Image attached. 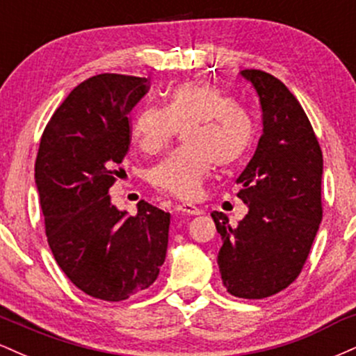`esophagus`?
Instances as JSON below:
<instances>
[{
	"instance_id": "34e87169",
	"label": "esophagus",
	"mask_w": 356,
	"mask_h": 356,
	"mask_svg": "<svg viewBox=\"0 0 356 356\" xmlns=\"http://www.w3.org/2000/svg\"><path fill=\"white\" fill-rule=\"evenodd\" d=\"M175 209H177L179 212H184V214H191V216H199V214H202V209L201 207H197V206H194V204H179L177 207H175Z\"/></svg>"
}]
</instances>
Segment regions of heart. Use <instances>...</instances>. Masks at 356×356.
<instances>
[{
    "instance_id": "1",
    "label": "heart",
    "mask_w": 356,
    "mask_h": 356,
    "mask_svg": "<svg viewBox=\"0 0 356 356\" xmlns=\"http://www.w3.org/2000/svg\"><path fill=\"white\" fill-rule=\"evenodd\" d=\"M186 149L175 150L152 170V184L181 199H194L209 177L214 162L236 164L252 142V120L241 105L219 88L197 81L175 85L164 107L145 105L132 120V136L145 154L164 150L177 129Z\"/></svg>"
}]
</instances>
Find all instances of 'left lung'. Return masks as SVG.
I'll return each mask as SVG.
<instances>
[{
    "instance_id": "obj_1",
    "label": "left lung",
    "mask_w": 356,
    "mask_h": 356,
    "mask_svg": "<svg viewBox=\"0 0 356 356\" xmlns=\"http://www.w3.org/2000/svg\"><path fill=\"white\" fill-rule=\"evenodd\" d=\"M263 110V136L238 177L246 218L232 227L212 212L222 239L218 264L232 296L263 300L300 276L323 218V154L303 107L276 76L243 70Z\"/></svg>"
}]
</instances>
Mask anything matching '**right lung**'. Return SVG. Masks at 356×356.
<instances>
[{"mask_svg": "<svg viewBox=\"0 0 356 356\" xmlns=\"http://www.w3.org/2000/svg\"><path fill=\"white\" fill-rule=\"evenodd\" d=\"M149 79L102 73L81 81L44 129L35 182L48 244L61 271L85 295L124 301L157 280L170 214L140 201L127 216L108 191L130 145L129 113Z\"/></svg>", "mask_w": 356, "mask_h": 356, "instance_id": "add662e5", "label": "right lung"}]
</instances>
